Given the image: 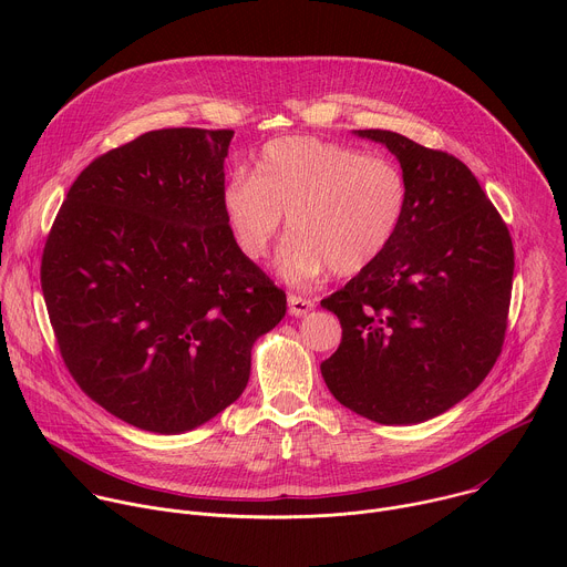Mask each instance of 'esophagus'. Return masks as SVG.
Wrapping results in <instances>:
<instances>
[{
  "instance_id": "esophagus-1",
  "label": "esophagus",
  "mask_w": 567,
  "mask_h": 567,
  "mask_svg": "<svg viewBox=\"0 0 567 567\" xmlns=\"http://www.w3.org/2000/svg\"><path fill=\"white\" fill-rule=\"evenodd\" d=\"M287 300H289V313L296 316V318L307 316V313L313 309V300H309V298H302V296L291 293Z\"/></svg>"
}]
</instances>
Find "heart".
I'll return each mask as SVG.
<instances>
[{"instance_id":"obj_1","label":"heart","mask_w":567,"mask_h":567,"mask_svg":"<svg viewBox=\"0 0 567 567\" xmlns=\"http://www.w3.org/2000/svg\"><path fill=\"white\" fill-rule=\"evenodd\" d=\"M409 199V179L392 158L285 136L262 147L254 177L226 182L221 213L249 260L269 254L285 215L291 237L278 254V271L305 285L330 269L348 278L374 265L399 235Z\"/></svg>"}]
</instances>
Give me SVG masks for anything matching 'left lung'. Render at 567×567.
<instances>
[{
  "label": "left lung",
  "instance_id": "left-lung-1",
  "mask_svg": "<svg viewBox=\"0 0 567 567\" xmlns=\"http://www.w3.org/2000/svg\"><path fill=\"white\" fill-rule=\"evenodd\" d=\"M354 134L396 156L411 199L390 249L320 300L343 328L320 374L357 415L420 424L471 394L503 350L512 237L460 158L390 130Z\"/></svg>",
  "mask_w": 567,
  "mask_h": 567
}]
</instances>
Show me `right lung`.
<instances>
[{"instance_id": "obj_1", "label": "right lung", "mask_w": 567, "mask_h": 567, "mask_svg": "<svg viewBox=\"0 0 567 567\" xmlns=\"http://www.w3.org/2000/svg\"><path fill=\"white\" fill-rule=\"evenodd\" d=\"M233 130L147 132L78 175L42 256L60 354L114 417L193 431L245 392L287 296L221 213Z\"/></svg>"}]
</instances>
